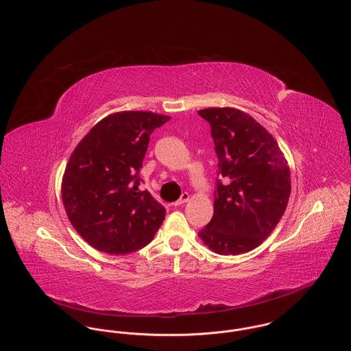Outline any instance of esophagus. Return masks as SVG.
<instances>
[{
	"label": "esophagus",
	"instance_id": "1",
	"mask_svg": "<svg viewBox=\"0 0 351 351\" xmlns=\"http://www.w3.org/2000/svg\"><path fill=\"white\" fill-rule=\"evenodd\" d=\"M188 200H189V193L184 192L183 195H182V197H180L179 200L176 201L173 205H175V206H179V205H182V204L186 202Z\"/></svg>",
	"mask_w": 351,
	"mask_h": 351
}]
</instances>
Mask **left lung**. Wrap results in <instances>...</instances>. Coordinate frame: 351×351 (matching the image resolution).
<instances>
[{"label": "left lung", "mask_w": 351, "mask_h": 351, "mask_svg": "<svg viewBox=\"0 0 351 351\" xmlns=\"http://www.w3.org/2000/svg\"><path fill=\"white\" fill-rule=\"evenodd\" d=\"M199 114L210 125L219 176L215 215L199 235L217 254H245L258 247L283 216L291 195L289 167L274 136L249 114L233 108Z\"/></svg>", "instance_id": "left-lung-1"}]
</instances>
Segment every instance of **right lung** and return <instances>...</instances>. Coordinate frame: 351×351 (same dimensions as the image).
Here are the masks:
<instances>
[{
    "instance_id": "right-lung-1",
    "label": "right lung",
    "mask_w": 351,
    "mask_h": 351,
    "mask_svg": "<svg viewBox=\"0 0 351 351\" xmlns=\"http://www.w3.org/2000/svg\"><path fill=\"white\" fill-rule=\"evenodd\" d=\"M169 121L151 112H121L101 119L68 162L62 199L76 232L95 249L125 255L149 245L166 209L141 191L150 134Z\"/></svg>"
}]
</instances>
